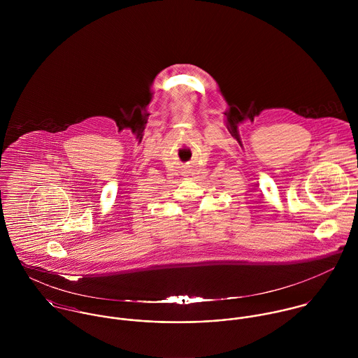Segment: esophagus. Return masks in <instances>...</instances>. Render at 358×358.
<instances>
[{"label": "esophagus", "instance_id": "1", "mask_svg": "<svg viewBox=\"0 0 358 358\" xmlns=\"http://www.w3.org/2000/svg\"><path fill=\"white\" fill-rule=\"evenodd\" d=\"M189 173H190V172H187V175H186V176H189Z\"/></svg>", "mask_w": 358, "mask_h": 358}]
</instances>
